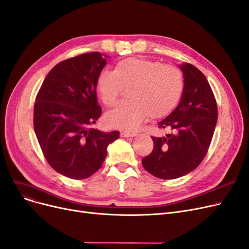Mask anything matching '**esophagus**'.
<instances>
[{
    "label": "esophagus",
    "mask_w": 249,
    "mask_h": 249,
    "mask_svg": "<svg viewBox=\"0 0 249 249\" xmlns=\"http://www.w3.org/2000/svg\"><path fill=\"white\" fill-rule=\"evenodd\" d=\"M122 137H125V138H128V137H135L136 134L135 133H127V132H122L121 133Z\"/></svg>",
    "instance_id": "obj_1"
}]
</instances>
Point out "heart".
<instances>
[{"label": "heart", "instance_id": "1", "mask_svg": "<svg viewBox=\"0 0 249 249\" xmlns=\"http://www.w3.org/2000/svg\"><path fill=\"white\" fill-rule=\"evenodd\" d=\"M98 95L106 106H113L124 88L128 101L106 114L110 126L134 131L148 115L157 119L168 115L181 98L182 74L176 67L141 57L117 63L113 71H103L97 78Z\"/></svg>", "mask_w": 249, "mask_h": 249}]
</instances>
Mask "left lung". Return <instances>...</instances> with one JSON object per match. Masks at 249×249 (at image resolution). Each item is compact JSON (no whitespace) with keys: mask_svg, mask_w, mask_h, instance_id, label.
<instances>
[{"mask_svg":"<svg viewBox=\"0 0 249 249\" xmlns=\"http://www.w3.org/2000/svg\"><path fill=\"white\" fill-rule=\"evenodd\" d=\"M179 67L184 77L181 100L159 123L170 133L151 137L153 149L142 160L144 169L160 179L184 176L201 164L217 122L216 101L206 77L191 64Z\"/></svg>","mask_w":249,"mask_h":249,"instance_id":"left-lung-1","label":"left lung"}]
</instances>
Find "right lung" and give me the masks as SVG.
<instances>
[{"label":"right lung","mask_w":249,"mask_h":249,"mask_svg":"<svg viewBox=\"0 0 249 249\" xmlns=\"http://www.w3.org/2000/svg\"><path fill=\"white\" fill-rule=\"evenodd\" d=\"M106 55L95 51L54 66L43 81L34 105V130L43 154L56 172L72 179L95 174L107 147L119 133L92 125L102 114L96 82Z\"/></svg>","instance_id":"1"}]
</instances>
